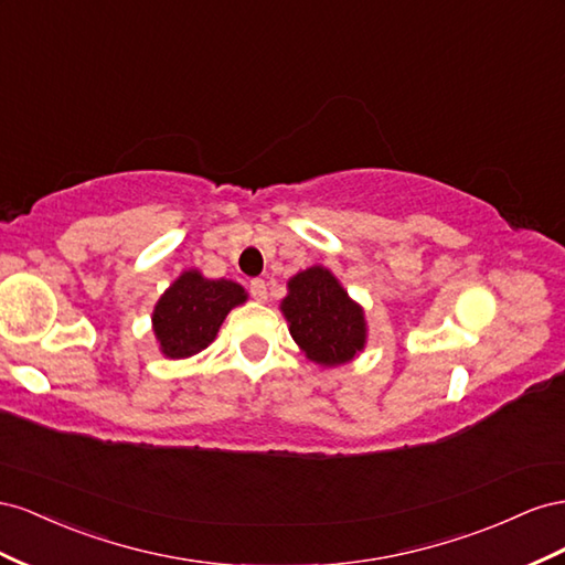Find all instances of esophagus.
I'll list each match as a JSON object with an SVG mask.
<instances>
[{
    "label": "esophagus",
    "mask_w": 565,
    "mask_h": 565,
    "mask_svg": "<svg viewBox=\"0 0 565 565\" xmlns=\"http://www.w3.org/2000/svg\"><path fill=\"white\" fill-rule=\"evenodd\" d=\"M248 291H250V296H253L255 300H260V302L267 300V284H265L263 279H253V281L248 284Z\"/></svg>",
    "instance_id": "esophagus-1"
}]
</instances>
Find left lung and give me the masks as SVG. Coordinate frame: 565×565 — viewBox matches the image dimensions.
Here are the masks:
<instances>
[{
	"label": "left lung",
	"instance_id": "1",
	"mask_svg": "<svg viewBox=\"0 0 565 565\" xmlns=\"http://www.w3.org/2000/svg\"><path fill=\"white\" fill-rule=\"evenodd\" d=\"M281 310L294 341L321 366L350 362L364 348V315L324 267H310L288 281Z\"/></svg>",
	"mask_w": 565,
	"mask_h": 565
}]
</instances>
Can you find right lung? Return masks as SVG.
I'll use <instances>...</instances> for the list:
<instances>
[{"label": "right lung", "instance_id": "obj_1", "mask_svg": "<svg viewBox=\"0 0 565 565\" xmlns=\"http://www.w3.org/2000/svg\"><path fill=\"white\" fill-rule=\"evenodd\" d=\"M246 300V291L227 279H203L184 271L153 310V331L168 358H191L215 341L224 317Z\"/></svg>", "mask_w": 565, "mask_h": 565}]
</instances>
